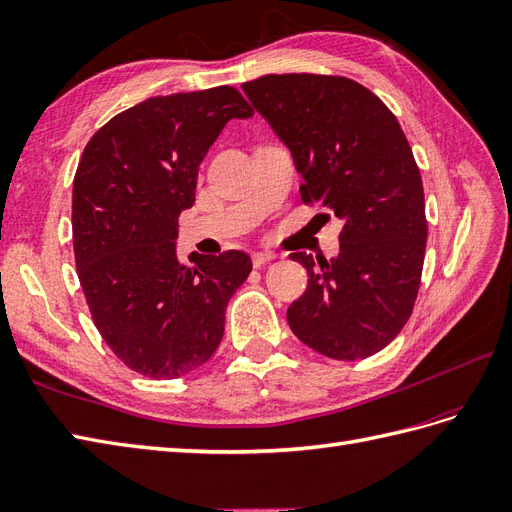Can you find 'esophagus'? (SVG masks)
Returning a JSON list of instances; mask_svg holds the SVG:
<instances>
[{
  "mask_svg": "<svg viewBox=\"0 0 512 512\" xmlns=\"http://www.w3.org/2000/svg\"><path fill=\"white\" fill-rule=\"evenodd\" d=\"M272 259H277V255L270 253V251H257V253H253V266H255V268H261V266L270 264Z\"/></svg>",
  "mask_w": 512,
  "mask_h": 512,
  "instance_id": "esophagus-1",
  "label": "esophagus"
}]
</instances>
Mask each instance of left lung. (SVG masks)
<instances>
[{
	"label": "left lung",
	"instance_id": "8db88e82",
	"mask_svg": "<svg viewBox=\"0 0 512 512\" xmlns=\"http://www.w3.org/2000/svg\"><path fill=\"white\" fill-rule=\"evenodd\" d=\"M242 88L292 151L303 203L344 222L335 259L290 255L309 274L290 329L329 359L372 357L411 318L422 281L428 225L409 140L372 90L342 75H261Z\"/></svg>",
	"mask_w": 512,
	"mask_h": 512
}]
</instances>
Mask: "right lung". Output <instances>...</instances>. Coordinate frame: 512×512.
Masks as SVG:
<instances>
[{
    "mask_svg": "<svg viewBox=\"0 0 512 512\" xmlns=\"http://www.w3.org/2000/svg\"><path fill=\"white\" fill-rule=\"evenodd\" d=\"M253 108L233 86L151 97L88 140L73 179V251L90 316L129 370L186 376L214 355L251 257L175 251L205 153Z\"/></svg>",
    "mask_w": 512,
    "mask_h": 512,
    "instance_id": "1",
    "label": "right lung"
}]
</instances>
